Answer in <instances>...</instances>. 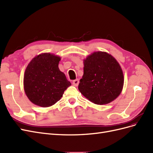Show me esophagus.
<instances>
[{"label":"esophagus","instance_id":"34e87169","mask_svg":"<svg viewBox=\"0 0 153 153\" xmlns=\"http://www.w3.org/2000/svg\"><path fill=\"white\" fill-rule=\"evenodd\" d=\"M78 84H79V80L78 79H76V80H74L73 81V84L74 86H78Z\"/></svg>","mask_w":153,"mask_h":153}]
</instances>
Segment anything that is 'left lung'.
Returning a JSON list of instances; mask_svg holds the SVG:
<instances>
[{
    "label": "left lung",
    "instance_id": "1",
    "mask_svg": "<svg viewBox=\"0 0 153 153\" xmlns=\"http://www.w3.org/2000/svg\"><path fill=\"white\" fill-rule=\"evenodd\" d=\"M84 75L78 89L87 99L97 105L112 102L121 94L124 76L119 64L113 56L96 52L84 60Z\"/></svg>",
    "mask_w": 153,
    "mask_h": 153
}]
</instances>
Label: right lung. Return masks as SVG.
<instances>
[{
  "label": "right lung",
  "mask_w": 153,
  "mask_h": 153,
  "mask_svg": "<svg viewBox=\"0 0 153 153\" xmlns=\"http://www.w3.org/2000/svg\"><path fill=\"white\" fill-rule=\"evenodd\" d=\"M61 57L44 53L32 59L24 77V91L32 103L48 107L57 103L71 84L60 71Z\"/></svg>",
  "instance_id": "1"
}]
</instances>
